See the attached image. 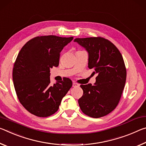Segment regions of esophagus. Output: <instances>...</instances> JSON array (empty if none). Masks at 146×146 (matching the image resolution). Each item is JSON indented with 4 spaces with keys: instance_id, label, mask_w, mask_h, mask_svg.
<instances>
[{
    "instance_id": "esophagus-1",
    "label": "esophagus",
    "mask_w": 146,
    "mask_h": 146,
    "mask_svg": "<svg viewBox=\"0 0 146 146\" xmlns=\"http://www.w3.org/2000/svg\"><path fill=\"white\" fill-rule=\"evenodd\" d=\"M79 86H80V85L78 84V83H76V82H73V83H72L73 87H79Z\"/></svg>"
}]
</instances>
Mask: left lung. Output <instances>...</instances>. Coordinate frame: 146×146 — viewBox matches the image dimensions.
Masks as SVG:
<instances>
[{
    "label": "left lung",
    "instance_id": "left-lung-1",
    "mask_svg": "<svg viewBox=\"0 0 146 146\" xmlns=\"http://www.w3.org/2000/svg\"><path fill=\"white\" fill-rule=\"evenodd\" d=\"M74 41L84 48L89 55L88 67L96 74V83L81 85L83 90L78 100L86 115L100 118L116 108L126 81V68L120 51L109 40L102 37L76 38Z\"/></svg>",
    "mask_w": 146,
    "mask_h": 146
}]
</instances>
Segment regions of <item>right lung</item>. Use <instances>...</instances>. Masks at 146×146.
Instances as JSON below:
<instances>
[{
	"label": "right lung",
	"instance_id": "1",
	"mask_svg": "<svg viewBox=\"0 0 146 146\" xmlns=\"http://www.w3.org/2000/svg\"><path fill=\"white\" fill-rule=\"evenodd\" d=\"M73 38L37 37L19 52L13 69V84L19 102L30 113L39 117L54 114L71 88L68 78L51 85L50 70L59 65L60 52Z\"/></svg>",
	"mask_w": 146,
	"mask_h": 146
}]
</instances>
